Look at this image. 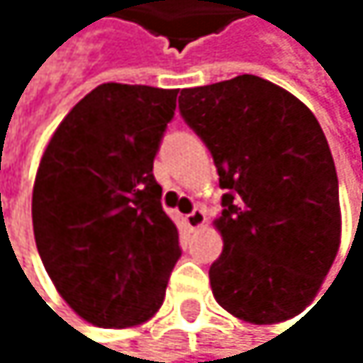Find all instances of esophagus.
Wrapping results in <instances>:
<instances>
[{"label":"esophagus","mask_w":363,"mask_h":363,"mask_svg":"<svg viewBox=\"0 0 363 363\" xmlns=\"http://www.w3.org/2000/svg\"><path fill=\"white\" fill-rule=\"evenodd\" d=\"M204 221H206V215H204V211H202V208H194V211L187 215V223H189L194 230L202 228V225H204Z\"/></svg>","instance_id":"34e87169"}]
</instances>
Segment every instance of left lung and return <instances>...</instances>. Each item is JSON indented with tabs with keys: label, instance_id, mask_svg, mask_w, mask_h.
Returning <instances> with one entry per match:
<instances>
[{
	"label": "left lung",
	"instance_id": "left-lung-1",
	"mask_svg": "<svg viewBox=\"0 0 363 363\" xmlns=\"http://www.w3.org/2000/svg\"><path fill=\"white\" fill-rule=\"evenodd\" d=\"M178 109L225 189L223 252L208 269L217 303L254 325L301 314L340 247L338 176L318 120L256 74L185 88Z\"/></svg>",
	"mask_w": 363,
	"mask_h": 363
}]
</instances>
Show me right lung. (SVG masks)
<instances>
[{
  "label": "right lung",
  "mask_w": 363,
  "mask_h": 363,
  "mask_svg": "<svg viewBox=\"0 0 363 363\" xmlns=\"http://www.w3.org/2000/svg\"><path fill=\"white\" fill-rule=\"evenodd\" d=\"M178 90L103 84L60 122L38 165L32 221L62 299L96 327H135L161 308L180 258L152 161Z\"/></svg>",
  "instance_id": "right-lung-1"
}]
</instances>
